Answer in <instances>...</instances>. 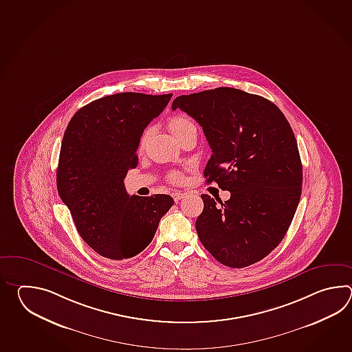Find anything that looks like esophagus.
<instances>
[{
  "mask_svg": "<svg viewBox=\"0 0 352 352\" xmlns=\"http://www.w3.org/2000/svg\"><path fill=\"white\" fill-rule=\"evenodd\" d=\"M184 196H185V194H182V192H179V191L173 192V197L175 202H179L181 199H184Z\"/></svg>",
  "mask_w": 352,
  "mask_h": 352,
  "instance_id": "34e87169",
  "label": "esophagus"
}]
</instances>
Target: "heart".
Wrapping results in <instances>:
<instances>
[{
  "mask_svg": "<svg viewBox=\"0 0 352 352\" xmlns=\"http://www.w3.org/2000/svg\"><path fill=\"white\" fill-rule=\"evenodd\" d=\"M167 126H168L170 131L173 132V135H175L176 138L182 135V133H185L188 129L196 128L195 127L194 122L190 120L185 114H176V116H173V117H171V118L168 120ZM146 137H147V132H144L142 138H141V142H140L141 148H142L143 144H144ZM170 181L173 182V184H177V182L181 181V175H179V173H171V175H170Z\"/></svg>",
  "mask_w": 352,
  "mask_h": 352,
  "instance_id": "obj_1",
  "label": "heart"
}]
</instances>
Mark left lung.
Segmentation results:
<instances>
[{"mask_svg":"<svg viewBox=\"0 0 352 352\" xmlns=\"http://www.w3.org/2000/svg\"><path fill=\"white\" fill-rule=\"evenodd\" d=\"M179 108L200 124L211 148L206 182L230 192L223 202L201 195L196 232L217 262L244 268L278 247L302 192V164L292 128L268 99L235 88L179 96Z\"/></svg>","mask_w":352,"mask_h":352,"instance_id":"1","label":"left lung"}]
</instances>
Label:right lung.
I'll use <instances>...</instances> for the list:
<instances>
[{
    "instance_id": "obj_1",
    "label": "right lung",
    "mask_w": 352,
    "mask_h": 352,
    "mask_svg": "<svg viewBox=\"0 0 352 352\" xmlns=\"http://www.w3.org/2000/svg\"><path fill=\"white\" fill-rule=\"evenodd\" d=\"M173 94L118 93L84 105L69 122L60 148L56 186L82 240L113 261L140 254L173 205L170 195L129 196L127 170L144 128Z\"/></svg>"
}]
</instances>
